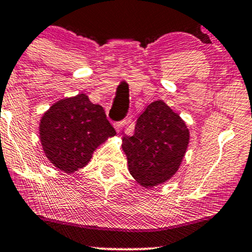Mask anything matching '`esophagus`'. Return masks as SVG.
I'll use <instances>...</instances> for the list:
<instances>
[{
  "label": "esophagus",
  "instance_id": "34e87169",
  "mask_svg": "<svg viewBox=\"0 0 252 252\" xmlns=\"http://www.w3.org/2000/svg\"><path fill=\"white\" fill-rule=\"evenodd\" d=\"M124 126H126V121H122V122H118V123H115V129H116V131L121 132L122 128H123Z\"/></svg>",
  "mask_w": 252,
  "mask_h": 252
}]
</instances>
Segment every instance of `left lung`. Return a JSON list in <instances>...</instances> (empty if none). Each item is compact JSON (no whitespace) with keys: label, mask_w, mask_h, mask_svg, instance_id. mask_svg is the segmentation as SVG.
I'll return each instance as SVG.
<instances>
[{"label":"left lung","mask_w":252,"mask_h":252,"mask_svg":"<svg viewBox=\"0 0 252 252\" xmlns=\"http://www.w3.org/2000/svg\"><path fill=\"white\" fill-rule=\"evenodd\" d=\"M189 140L183 118L165 101H153L137 118L132 136L122 137L129 172L147 189L165 183L178 171Z\"/></svg>","instance_id":"left-lung-1"}]
</instances>
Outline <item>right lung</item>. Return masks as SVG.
I'll return each mask as SVG.
<instances>
[{"instance_id":"add662e5","label":"right lung","mask_w":252,"mask_h":252,"mask_svg":"<svg viewBox=\"0 0 252 252\" xmlns=\"http://www.w3.org/2000/svg\"><path fill=\"white\" fill-rule=\"evenodd\" d=\"M115 135L103 107L91 103L85 93L54 103L39 122L44 154L65 173L85 167L95 149Z\"/></svg>"}]
</instances>
